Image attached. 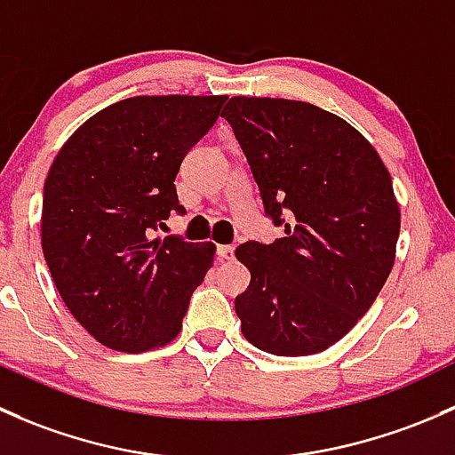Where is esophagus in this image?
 <instances>
[{"label":"esophagus","mask_w":455,"mask_h":455,"mask_svg":"<svg viewBox=\"0 0 455 455\" xmlns=\"http://www.w3.org/2000/svg\"><path fill=\"white\" fill-rule=\"evenodd\" d=\"M217 254H219V259L232 260L234 259V247L232 245H219Z\"/></svg>","instance_id":"obj_1"}]
</instances>
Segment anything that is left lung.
Instances as JSON below:
<instances>
[{"label": "left lung", "mask_w": 455, "mask_h": 455, "mask_svg": "<svg viewBox=\"0 0 455 455\" xmlns=\"http://www.w3.org/2000/svg\"><path fill=\"white\" fill-rule=\"evenodd\" d=\"M232 124L267 217L284 226L271 245L247 241L250 269L236 315L250 344L304 357L339 341L390 275L401 229L392 177L372 144L311 102L234 96Z\"/></svg>", "instance_id": "obj_1"}]
</instances>
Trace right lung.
Listing matches in <instances>:
<instances>
[{"label":"right lung","mask_w":455,"mask_h":455,"mask_svg":"<svg viewBox=\"0 0 455 455\" xmlns=\"http://www.w3.org/2000/svg\"><path fill=\"white\" fill-rule=\"evenodd\" d=\"M228 96H133L72 133L44 186L41 247L78 324L120 353L175 339L212 243L151 238L171 212L181 159L217 123Z\"/></svg>","instance_id":"obj_1"}]
</instances>
